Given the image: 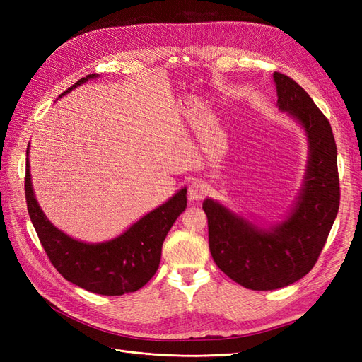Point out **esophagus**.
Wrapping results in <instances>:
<instances>
[{
  "label": "esophagus",
  "instance_id": "obj_1",
  "mask_svg": "<svg viewBox=\"0 0 362 362\" xmlns=\"http://www.w3.org/2000/svg\"><path fill=\"white\" fill-rule=\"evenodd\" d=\"M208 193V184L205 181H193L189 187L190 201H201Z\"/></svg>",
  "mask_w": 362,
  "mask_h": 362
}]
</instances>
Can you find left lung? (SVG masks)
<instances>
[{
	"instance_id": "1",
	"label": "left lung",
	"mask_w": 362,
	"mask_h": 362,
	"mask_svg": "<svg viewBox=\"0 0 362 362\" xmlns=\"http://www.w3.org/2000/svg\"><path fill=\"white\" fill-rule=\"evenodd\" d=\"M278 110L303 129L308 160L298 198L276 223L252 222L206 198L208 242L225 275L249 290L287 287L308 273L329 235L339 206L337 145L329 120L290 76L275 72Z\"/></svg>"
}]
</instances>
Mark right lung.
Masks as SVG:
<instances>
[{"instance_id": "1", "label": "right lung", "mask_w": 362, "mask_h": 362, "mask_svg": "<svg viewBox=\"0 0 362 362\" xmlns=\"http://www.w3.org/2000/svg\"><path fill=\"white\" fill-rule=\"evenodd\" d=\"M98 76V74L84 76L60 98ZM28 151L30 146L27 148L25 169L27 208L52 266L66 281L96 294L122 296L144 287L158 269L161 246L169 229L187 208V189H180L120 235L101 243H86L54 226L42 211L33 190Z\"/></svg>"}]
</instances>
